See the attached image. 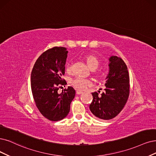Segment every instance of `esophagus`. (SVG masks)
I'll return each instance as SVG.
<instances>
[{"label":"esophagus","mask_w":156,"mask_h":156,"mask_svg":"<svg viewBox=\"0 0 156 156\" xmlns=\"http://www.w3.org/2000/svg\"><path fill=\"white\" fill-rule=\"evenodd\" d=\"M83 93V91L81 90H76V94H81Z\"/></svg>","instance_id":"obj_1"}]
</instances>
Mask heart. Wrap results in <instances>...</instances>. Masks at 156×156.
Masks as SVG:
<instances>
[{
	"label": "heart",
	"instance_id": "b5f03b06",
	"mask_svg": "<svg viewBox=\"0 0 156 156\" xmlns=\"http://www.w3.org/2000/svg\"><path fill=\"white\" fill-rule=\"evenodd\" d=\"M84 60L87 62L88 66L94 71V76L97 78H101L105 76V73L104 71L101 70H95L100 65V61L98 58L94 55H87L83 57ZM66 71L67 73L71 74L73 73V65L72 63H67L66 66ZM71 83L75 87L80 89L85 90L88 87H90L93 85V82L90 80L83 78L82 77H76L71 80Z\"/></svg>",
	"mask_w": 156,
	"mask_h": 156
}]
</instances>
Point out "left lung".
Segmentation results:
<instances>
[{"label": "left lung", "mask_w": 156, "mask_h": 156, "mask_svg": "<svg viewBox=\"0 0 156 156\" xmlns=\"http://www.w3.org/2000/svg\"><path fill=\"white\" fill-rule=\"evenodd\" d=\"M109 73L107 77L105 91L100 94L92 93L93 101L89 105L91 112L101 119L108 120L116 117L122 111L130 94V78L127 66L116 56L110 58Z\"/></svg>", "instance_id": "8db88e82"}]
</instances>
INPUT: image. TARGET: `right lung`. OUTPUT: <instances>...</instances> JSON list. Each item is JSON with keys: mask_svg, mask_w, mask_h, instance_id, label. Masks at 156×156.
Segmentation results:
<instances>
[{"mask_svg": "<svg viewBox=\"0 0 156 156\" xmlns=\"http://www.w3.org/2000/svg\"><path fill=\"white\" fill-rule=\"evenodd\" d=\"M68 51L54 47L44 51L34 63L31 75V87L35 105L45 118L53 122L65 118L70 111L75 90L69 87L59 93L67 84L62 78Z\"/></svg>", "mask_w": 156, "mask_h": 156, "instance_id": "add662e5", "label": "right lung"}]
</instances>
